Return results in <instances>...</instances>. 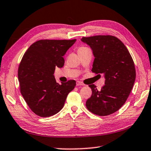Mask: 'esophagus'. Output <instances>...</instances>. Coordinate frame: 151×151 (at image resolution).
I'll return each instance as SVG.
<instances>
[{"mask_svg":"<svg viewBox=\"0 0 151 151\" xmlns=\"http://www.w3.org/2000/svg\"><path fill=\"white\" fill-rule=\"evenodd\" d=\"M76 86H83L84 85V84L82 83V82L80 81H76Z\"/></svg>","mask_w":151,"mask_h":151,"instance_id":"esophagus-1","label":"esophagus"}]
</instances>
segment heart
I'll list each match as a JSON object with an SVG mask.
<instances>
[{
    "mask_svg": "<svg viewBox=\"0 0 151 151\" xmlns=\"http://www.w3.org/2000/svg\"><path fill=\"white\" fill-rule=\"evenodd\" d=\"M89 48L86 47H84V46H82V47H80L78 48V52H82V51H85L86 50H88Z\"/></svg>",
    "mask_w": 151,
    "mask_h": 151,
    "instance_id": "1",
    "label": "heart"
}]
</instances>
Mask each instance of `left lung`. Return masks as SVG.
Returning <instances> with one entry per match:
<instances>
[{
    "label": "left lung",
    "mask_w": 151,
    "mask_h": 151,
    "mask_svg": "<svg viewBox=\"0 0 151 151\" xmlns=\"http://www.w3.org/2000/svg\"><path fill=\"white\" fill-rule=\"evenodd\" d=\"M81 40L90 46L95 57L92 72L105 77L100 91L94 85H89L92 95L86 106L96 115H109L123 105L131 93L136 78L134 61L123 42L114 36L96 35Z\"/></svg>",
    "instance_id": "left-lung-1"
}]
</instances>
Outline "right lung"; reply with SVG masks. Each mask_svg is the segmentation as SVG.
<instances>
[{"label": "right lung", "mask_w": 151, "mask_h": 151, "mask_svg": "<svg viewBox=\"0 0 151 151\" xmlns=\"http://www.w3.org/2000/svg\"><path fill=\"white\" fill-rule=\"evenodd\" d=\"M76 39H42L30 46L18 69L20 90L30 110L37 115L48 117L59 112L68 94L76 86L75 80L62 85L53 74L56 66L65 64L63 56Z\"/></svg>", "instance_id": "1"}]
</instances>
